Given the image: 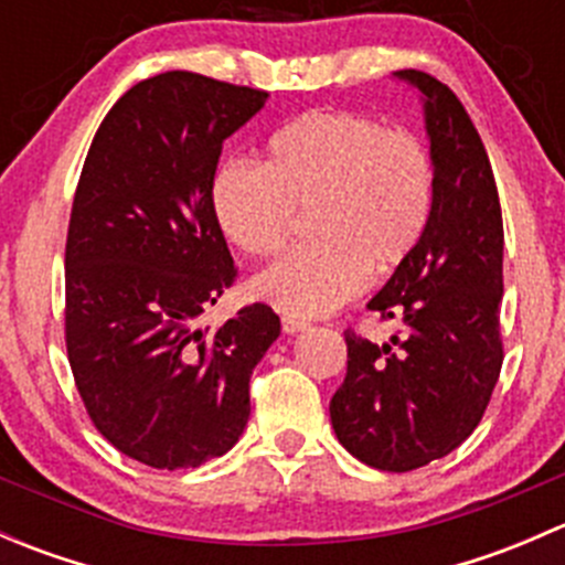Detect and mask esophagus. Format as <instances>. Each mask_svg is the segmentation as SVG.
I'll return each mask as SVG.
<instances>
[{"instance_id":"obj_1","label":"esophagus","mask_w":565,"mask_h":565,"mask_svg":"<svg viewBox=\"0 0 565 565\" xmlns=\"http://www.w3.org/2000/svg\"><path fill=\"white\" fill-rule=\"evenodd\" d=\"M281 328L287 335H295V333H303V330L309 328V322H306V319H298V317H284Z\"/></svg>"}]
</instances>
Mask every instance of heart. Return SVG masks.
<instances>
[{
	"label": "heart",
	"mask_w": 565,
	"mask_h": 565,
	"mask_svg": "<svg viewBox=\"0 0 565 565\" xmlns=\"http://www.w3.org/2000/svg\"><path fill=\"white\" fill-rule=\"evenodd\" d=\"M298 210H315L319 243L289 250L254 281L289 317H322L418 246L431 213V158L415 136L352 111H311L273 136L267 167L230 161L213 180V213L250 256L287 246Z\"/></svg>",
	"instance_id": "1"
}]
</instances>
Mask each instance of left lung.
<instances>
[{"label":"left lung","mask_w":565,"mask_h":565,"mask_svg":"<svg viewBox=\"0 0 565 565\" xmlns=\"http://www.w3.org/2000/svg\"><path fill=\"white\" fill-rule=\"evenodd\" d=\"M431 213L413 254L369 309L398 319L383 347L347 330V377L330 398L341 446L363 465L407 472L448 457L481 420L503 366V215L483 141L457 95L420 71Z\"/></svg>","instance_id":"1"}]
</instances>
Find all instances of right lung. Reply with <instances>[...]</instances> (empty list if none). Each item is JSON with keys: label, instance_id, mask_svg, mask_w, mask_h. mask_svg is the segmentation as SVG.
Returning <instances> with one entry per match:
<instances>
[{"label": "right lung", "instance_id": "1", "mask_svg": "<svg viewBox=\"0 0 565 565\" xmlns=\"http://www.w3.org/2000/svg\"><path fill=\"white\" fill-rule=\"evenodd\" d=\"M267 93L188 71L130 87L95 134L65 246L67 361L89 418L125 457L188 470L224 457L250 415V372L281 333L246 306L193 328L237 270L213 213L224 141Z\"/></svg>", "mask_w": 565, "mask_h": 565}]
</instances>
